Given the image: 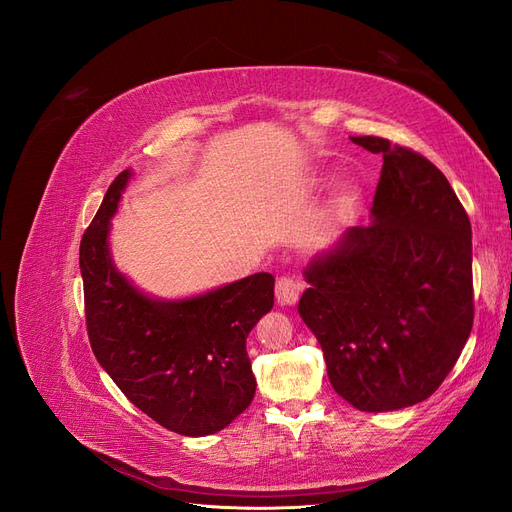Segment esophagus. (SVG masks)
Wrapping results in <instances>:
<instances>
[{
    "mask_svg": "<svg viewBox=\"0 0 512 512\" xmlns=\"http://www.w3.org/2000/svg\"><path fill=\"white\" fill-rule=\"evenodd\" d=\"M301 290H303V282L297 280V277H292V275L277 277L275 294H277V301H280L282 305H294V303H297Z\"/></svg>",
    "mask_w": 512,
    "mask_h": 512,
    "instance_id": "obj_1",
    "label": "esophagus"
}]
</instances>
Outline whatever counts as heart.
Masks as SVG:
<instances>
[{
	"label": "heart",
	"instance_id": "b5f03b06",
	"mask_svg": "<svg viewBox=\"0 0 512 512\" xmlns=\"http://www.w3.org/2000/svg\"><path fill=\"white\" fill-rule=\"evenodd\" d=\"M356 203H359V190L354 185H344L342 190H337L333 198V211L337 215H348L354 211Z\"/></svg>",
	"mask_w": 512,
	"mask_h": 512
}]
</instances>
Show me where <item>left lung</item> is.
<instances>
[{
  "instance_id": "obj_1",
  "label": "left lung",
  "mask_w": 512,
  "mask_h": 512,
  "mask_svg": "<svg viewBox=\"0 0 512 512\" xmlns=\"http://www.w3.org/2000/svg\"><path fill=\"white\" fill-rule=\"evenodd\" d=\"M374 224L348 228L305 269L299 314L337 395L389 412L436 393L474 322L472 226L451 183L425 156L380 136Z\"/></svg>"
}]
</instances>
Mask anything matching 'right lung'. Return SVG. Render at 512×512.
<instances>
[{
  "label": "right lung",
  "mask_w": 512,
  "mask_h": 512,
  "mask_svg": "<svg viewBox=\"0 0 512 512\" xmlns=\"http://www.w3.org/2000/svg\"><path fill=\"white\" fill-rule=\"evenodd\" d=\"M123 170L81 239L79 265L91 350L121 393L162 427L209 436L252 404L245 339L271 312V273L185 301L149 299L113 267L108 226L130 179Z\"/></svg>",
  "instance_id": "1"
}]
</instances>
